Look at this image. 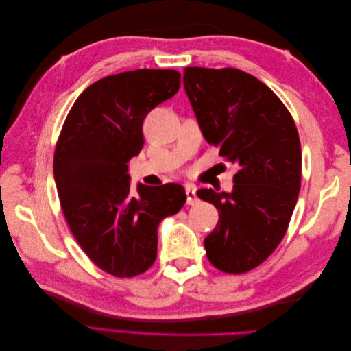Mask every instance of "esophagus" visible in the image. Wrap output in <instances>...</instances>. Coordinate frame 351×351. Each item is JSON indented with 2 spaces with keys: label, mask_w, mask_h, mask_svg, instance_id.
Returning a JSON list of instances; mask_svg holds the SVG:
<instances>
[{
  "label": "esophagus",
  "mask_w": 351,
  "mask_h": 351,
  "mask_svg": "<svg viewBox=\"0 0 351 351\" xmlns=\"http://www.w3.org/2000/svg\"><path fill=\"white\" fill-rule=\"evenodd\" d=\"M186 196H187V205H196L199 204V197L196 196L195 186H186Z\"/></svg>",
  "instance_id": "34e87169"
}]
</instances>
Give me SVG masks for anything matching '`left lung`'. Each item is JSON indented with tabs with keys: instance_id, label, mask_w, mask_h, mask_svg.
Masks as SVG:
<instances>
[{
	"instance_id": "1",
	"label": "left lung",
	"mask_w": 351,
	"mask_h": 351,
	"mask_svg": "<svg viewBox=\"0 0 351 351\" xmlns=\"http://www.w3.org/2000/svg\"><path fill=\"white\" fill-rule=\"evenodd\" d=\"M184 90L208 143L239 164L228 192L196 195L219 212L205 239L222 272L256 268L278 246L300 192L302 149L291 115L267 84L237 69H184Z\"/></svg>"
}]
</instances>
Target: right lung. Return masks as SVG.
Segmentation results:
<instances>
[{"mask_svg":"<svg viewBox=\"0 0 351 351\" xmlns=\"http://www.w3.org/2000/svg\"><path fill=\"white\" fill-rule=\"evenodd\" d=\"M180 89L176 70L112 74L84 89L62 125L54 178L67 224L83 252L114 277H134L156 259L158 226L186 204L183 186L137 184L129 161L139 155L142 125Z\"/></svg>","mask_w":351,"mask_h":351,"instance_id":"add662e5","label":"right lung"}]
</instances>
